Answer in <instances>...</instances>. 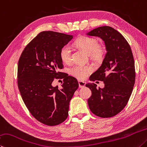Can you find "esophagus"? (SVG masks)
<instances>
[{
  "label": "esophagus",
  "mask_w": 147,
  "mask_h": 147,
  "mask_svg": "<svg viewBox=\"0 0 147 147\" xmlns=\"http://www.w3.org/2000/svg\"><path fill=\"white\" fill-rule=\"evenodd\" d=\"M78 84H79V87L80 88H83L85 87V84H86V83H85V82H82V81H78Z\"/></svg>",
  "instance_id": "1"
}]
</instances>
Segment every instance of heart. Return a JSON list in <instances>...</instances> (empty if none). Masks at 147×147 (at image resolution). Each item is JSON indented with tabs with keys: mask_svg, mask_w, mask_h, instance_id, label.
<instances>
[{
	"mask_svg": "<svg viewBox=\"0 0 147 147\" xmlns=\"http://www.w3.org/2000/svg\"><path fill=\"white\" fill-rule=\"evenodd\" d=\"M74 45L81 48L94 59H100L103 54V49L99 45L98 40L89 36H82L76 40ZM60 57L62 62L68 63L71 61V49L69 45L61 48ZM92 71L89 65L76 64L69 69V73L77 79L84 80Z\"/></svg>",
	"mask_w": 147,
	"mask_h": 147,
	"instance_id": "heart-1",
	"label": "heart"
}]
</instances>
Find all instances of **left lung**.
Returning <instances> with one entry per match:
<instances>
[{"label":"left lung","instance_id":"obj_1","mask_svg":"<svg viewBox=\"0 0 147 147\" xmlns=\"http://www.w3.org/2000/svg\"><path fill=\"white\" fill-rule=\"evenodd\" d=\"M104 41L107 53L102 64L90 76L91 81H102L103 89L87 84L92 95L88 99L90 111L101 118H111L120 113L129 100L134 87L136 72L130 45L119 32L110 26H101L87 33Z\"/></svg>","mask_w":147,"mask_h":147}]
</instances>
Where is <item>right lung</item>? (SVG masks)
Listing matches in <instances>:
<instances>
[{
	"label": "right lung",
	"instance_id": "add662e5",
	"mask_svg": "<svg viewBox=\"0 0 147 147\" xmlns=\"http://www.w3.org/2000/svg\"><path fill=\"white\" fill-rule=\"evenodd\" d=\"M73 36L42 31L26 46L18 63L17 84L26 106L34 118L48 126L62 123L68 116L69 102L78 88L77 80L63 77L61 89L52 82L63 73L61 48Z\"/></svg>",
	"mask_w": 147,
	"mask_h": 147
}]
</instances>
